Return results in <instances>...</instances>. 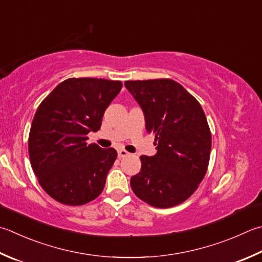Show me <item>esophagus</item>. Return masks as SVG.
<instances>
[{
  "mask_svg": "<svg viewBox=\"0 0 262 262\" xmlns=\"http://www.w3.org/2000/svg\"><path fill=\"white\" fill-rule=\"evenodd\" d=\"M117 154H118V157H120V159H123V157L129 156V155H130V152H129V151H126L125 149H120V150L117 151Z\"/></svg>",
  "mask_w": 262,
  "mask_h": 262,
  "instance_id": "1",
  "label": "esophagus"
}]
</instances>
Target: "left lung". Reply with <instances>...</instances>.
Instances as JSON below:
<instances>
[{
	"label": "left lung",
	"instance_id": "obj_1",
	"mask_svg": "<svg viewBox=\"0 0 262 262\" xmlns=\"http://www.w3.org/2000/svg\"><path fill=\"white\" fill-rule=\"evenodd\" d=\"M145 114L157 152L140 156L141 169L131 178L137 197L155 208L182 203L194 194L208 171L211 131L203 108L170 78L126 81Z\"/></svg>",
	"mask_w": 262,
	"mask_h": 262
}]
</instances>
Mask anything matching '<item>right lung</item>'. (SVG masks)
Returning a JSON list of instances; mask_svg holds the SVG:
<instances>
[{
    "instance_id": "1",
    "label": "right lung",
    "mask_w": 262,
    "mask_h": 262,
    "mask_svg": "<svg viewBox=\"0 0 262 262\" xmlns=\"http://www.w3.org/2000/svg\"><path fill=\"white\" fill-rule=\"evenodd\" d=\"M122 85L105 78H67L39 103L29 131V160L38 184L59 203L83 205L101 194L117 151L88 145V133L100 129Z\"/></svg>"
}]
</instances>
